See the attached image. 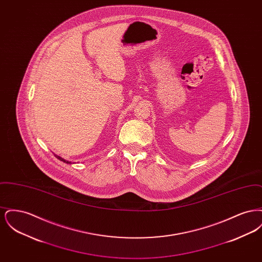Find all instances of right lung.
Segmentation results:
<instances>
[{
	"instance_id": "obj_1",
	"label": "right lung",
	"mask_w": 262,
	"mask_h": 262,
	"mask_svg": "<svg viewBox=\"0 0 262 262\" xmlns=\"http://www.w3.org/2000/svg\"><path fill=\"white\" fill-rule=\"evenodd\" d=\"M55 155V157L57 158V159H59L60 161H62L63 163H67V164H72V162L71 161H68V160H66V159H63V158H62L61 156H59V155H57V154H54Z\"/></svg>"
}]
</instances>
